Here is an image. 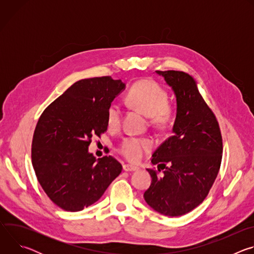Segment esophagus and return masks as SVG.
I'll use <instances>...</instances> for the list:
<instances>
[{
    "label": "esophagus",
    "instance_id": "obj_1",
    "mask_svg": "<svg viewBox=\"0 0 254 254\" xmlns=\"http://www.w3.org/2000/svg\"><path fill=\"white\" fill-rule=\"evenodd\" d=\"M124 171H126V172H134V171H136L137 170V168L136 167H134V166H131V165H127V164H126V165H124Z\"/></svg>",
    "mask_w": 254,
    "mask_h": 254
}]
</instances>
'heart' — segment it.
Masks as SVG:
<instances>
[{
    "instance_id": "b5f03b06",
    "label": "heart",
    "mask_w": 254,
    "mask_h": 254,
    "mask_svg": "<svg viewBox=\"0 0 254 254\" xmlns=\"http://www.w3.org/2000/svg\"><path fill=\"white\" fill-rule=\"evenodd\" d=\"M127 101L150 119V124L155 127L167 126L175 114V107L168 102L167 90L158 82L142 79L135 82L129 89ZM123 118L122 105L113 101L106 111V124L111 129L120 127ZM154 147V143L147 137H125L119 146V152L130 162H138Z\"/></svg>"
}]
</instances>
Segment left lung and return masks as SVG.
Masks as SVG:
<instances>
[{"instance_id": "8db88e82", "label": "left lung", "mask_w": 254, "mask_h": 254, "mask_svg": "<svg viewBox=\"0 0 254 254\" xmlns=\"http://www.w3.org/2000/svg\"><path fill=\"white\" fill-rule=\"evenodd\" d=\"M156 72L175 92L177 116L173 134L153 154L158 170L148 169L152 184L143 198L163 215L182 216L204 201L215 182L222 160V135L193 76L177 70Z\"/></svg>"}]
</instances>
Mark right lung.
Returning <instances> with one entry per match:
<instances>
[{"mask_svg":"<svg viewBox=\"0 0 254 254\" xmlns=\"http://www.w3.org/2000/svg\"><path fill=\"white\" fill-rule=\"evenodd\" d=\"M111 76L82 79L49 104L35 127L32 165L42 189L65 211L92 205L121 174L112 156L88 153L91 137L106 131V111L125 88Z\"/></svg>","mask_w":254,"mask_h":254,"instance_id":"1","label":"right lung"}]
</instances>
